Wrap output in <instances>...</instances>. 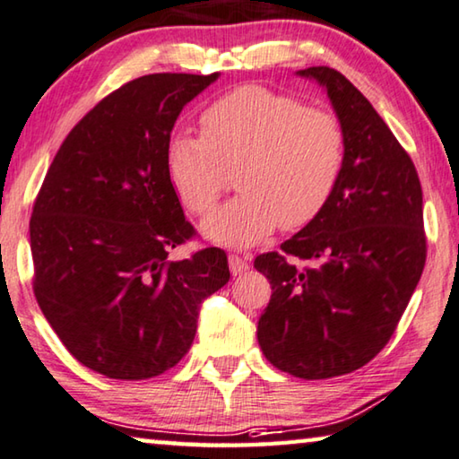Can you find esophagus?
Listing matches in <instances>:
<instances>
[{
  "mask_svg": "<svg viewBox=\"0 0 459 459\" xmlns=\"http://www.w3.org/2000/svg\"><path fill=\"white\" fill-rule=\"evenodd\" d=\"M229 267H230V273L232 275H241L243 272H247V269H249V261H247L241 255H237V253H230V255H229Z\"/></svg>",
  "mask_w": 459,
  "mask_h": 459,
  "instance_id": "1",
  "label": "esophagus"
}]
</instances>
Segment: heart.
<instances>
[{
	"label": "heart",
	"mask_w": 459,
	"mask_h": 459,
	"mask_svg": "<svg viewBox=\"0 0 459 459\" xmlns=\"http://www.w3.org/2000/svg\"><path fill=\"white\" fill-rule=\"evenodd\" d=\"M202 133L179 130L167 143V171L184 206L208 214L237 169L243 194L204 222V235L251 247L275 227L298 230L323 212L345 163L339 116L288 93L247 85L202 114Z\"/></svg>",
	"instance_id": "obj_1"
}]
</instances>
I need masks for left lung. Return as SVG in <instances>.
<instances>
[{
    "instance_id": "left-lung-1",
    "label": "left lung",
    "mask_w": 459,
    "mask_h": 459,
    "mask_svg": "<svg viewBox=\"0 0 459 459\" xmlns=\"http://www.w3.org/2000/svg\"><path fill=\"white\" fill-rule=\"evenodd\" d=\"M300 75L326 87L345 128V163L323 212L255 269L272 283L257 341L302 380L351 374L394 334L423 273V190L412 159L366 96L329 67Z\"/></svg>"
}]
</instances>
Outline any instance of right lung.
Returning a JSON list of instances; mask_svg holds the SVG:
<instances>
[{"label": "right lung", "mask_w": 459, "mask_h": 459, "mask_svg": "<svg viewBox=\"0 0 459 459\" xmlns=\"http://www.w3.org/2000/svg\"><path fill=\"white\" fill-rule=\"evenodd\" d=\"M212 75L152 73L98 101L50 163L30 218L32 290L67 351L112 380H147L192 347L204 298L229 281L198 238L167 171V143Z\"/></svg>", "instance_id": "obj_1"}]
</instances>
